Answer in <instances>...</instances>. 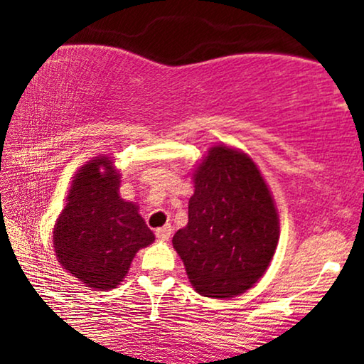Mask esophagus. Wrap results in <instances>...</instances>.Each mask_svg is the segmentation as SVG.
I'll return each instance as SVG.
<instances>
[{
  "label": "esophagus",
  "instance_id": "esophagus-1",
  "mask_svg": "<svg viewBox=\"0 0 364 364\" xmlns=\"http://www.w3.org/2000/svg\"><path fill=\"white\" fill-rule=\"evenodd\" d=\"M171 233H172V227L171 225H166V227H161L156 230V237L159 240L162 242H167L168 238H171Z\"/></svg>",
  "mask_w": 364,
  "mask_h": 364
}]
</instances>
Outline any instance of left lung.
Returning a JSON list of instances; mask_svg holds the SVG:
<instances>
[{
	"mask_svg": "<svg viewBox=\"0 0 364 364\" xmlns=\"http://www.w3.org/2000/svg\"><path fill=\"white\" fill-rule=\"evenodd\" d=\"M188 222L172 238L203 296L248 290L270 265L280 227L260 171L247 154L215 146L193 173Z\"/></svg>",
	"mask_w": 364,
	"mask_h": 364,
	"instance_id": "left-lung-1",
	"label": "left lung"
}]
</instances>
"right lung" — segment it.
Wrapping results in <instances>:
<instances>
[{"mask_svg":"<svg viewBox=\"0 0 364 364\" xmlns=\"http://www.w3.org/2000/svg\"><path fill=\"white\" fill-rule=\"evenodd\" d=\"M119 182L111 159H92L74 177L54 227L59 263L96 290L116 288L134 255L154 242L136 203L119 197Z\"/></svg>","mask_w":364,"mask_h":364,"instance_id":"obj_1","label":"right lung"}]
</instances>
